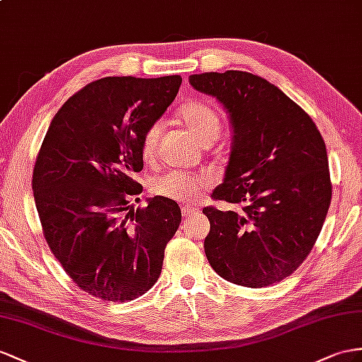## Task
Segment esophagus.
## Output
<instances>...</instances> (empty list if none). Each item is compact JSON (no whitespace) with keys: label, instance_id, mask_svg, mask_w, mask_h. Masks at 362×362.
Instances as JSON below:
<instances>
[{"label":"esophagus","instance_id":"1","mask_svg":"<svg viewBox=\"0 0 362 362\" xmlns=\"http://www.w3.org/2000/svg\"><path fill=\"white\" fill-rule=\"evenodd\" d=\"M194 214H196V208H194V206H191V205H183L182 206V216H183V218H189Z\"/></svg>","mask_w":362,"mask_h":362}]
</instances>
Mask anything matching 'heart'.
<instances>
[{"label":"heart","mask_w":362,"mask_h":362,"mask_svg":"<svg viewBox=\"0 0 362 362\" xmlns=\"http://www.w3.org/2000/svg\"><path fill=\"white\" fill-rule=\"evenodd\" d=\"M182 125L200 141L211 144L216 141L221 132V120L217 111L203 102H188L179 110ZM162 134V124L153 122L148 127L141 139V153L145 160H153L157 151V144ZM209 174H188L182 171H166L156 177L151 183L154 196L170 199L174 202H191L211 187Z\"/></svg>","instance_id":"heart-1"}]
</instances>
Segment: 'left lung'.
Returning <instances> with one entry per match:
<instances>
[{
    "label": "left lung",
    "instance_id": "obj_1",
    "mask_svg": "<svg viewBox=\"0 0 362 362\" xmlns=\"http://www.w3.org/2000/svg\"><path fill=\"white\" fill-rule=\"evenodd\" d=\"M191 86L229 111L234 142L225 182L203 209L212 269L245 287L280 283L308 258L332 200L326 144L312 117L284 93L247 71L202 73Z\"/></svg>",
    "mask_w": 362,
    "mask_h": 362
}]
</instances>
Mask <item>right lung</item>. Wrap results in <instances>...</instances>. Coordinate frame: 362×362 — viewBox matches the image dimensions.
<instances>
[{"label":"right lung","instance_id":"add662e5","mask_svg":"<svg viewBox=\"0 0 362 362\" xmlns=\"http://www.w3.org/2000/svg\"><path fill=\"white\" fill-rule=\"evenodd\" d=\"M182 78H104L75 93L45 133L32 188L52 254L81 291L125 303L150 291L166 243L182 221L177 203L142 185L141 139L175 99Z\"/></svg>","mask_w":362,"mask_h":362}]
</instances>
